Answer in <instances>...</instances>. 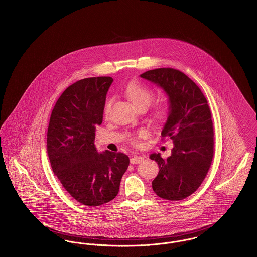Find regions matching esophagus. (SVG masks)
<instances>
[{
	"label": "esophagus",
	"mask_w": 257,
	"mask_h": 257,
	"mask_svg": "<svg viewBox=\"0 0 257 257\" xmlns=\"http://www.w3.org/2000/svg\"><path fill=\"white\" fill-rule=\"evenodd\" d=\"M144 161V157H142V156H138V155H134L131 159H130V163L132 164V165H136V164H140V163H142Z\"/></svg>",
	"instance_id": "1"
}]
</instances>
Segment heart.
Returning a JSON list of instances; mask_svg holds the SVG:
<instances>
[{"instance_id": "b5f03b06", "label": "heart", "mask_w": 257, "mask_h": 257, "mask_svg": "<svg viewBox=\"0 0 257 257\" xmlns=\"http://www.w3.org/2000/svg\"><path fill=\"white\" fill-rule=\"evenodd\" d=\"M125 93H126V96L132 102V104L137 109L144 108V107L147 108L153 99L152 90L149 89L145 85L137 82H132L128 84L125 88ZM110 106H111V100L109 99L105 104V113L109 112ZM168 114H169V108L165 104L157 105L153 110V116L156 120H164L165 118L168 117ZM147 134L146 130H140L137 134L130 136L129 141L133 146L137 147L140 145V140L142 138H145Z\"/></svg>"}]
</instances>
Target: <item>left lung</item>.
<instances>
[{
    "instance_id": "1",
    "label": "left lung",
    "mask_w": 257,
    "mask_h": 257,
    "mask_svg": "<svg viewBox=\"0 0 257 257\" xmlns=\"http://www.w3.org/2000/svg\"><path fill=\"white\" fill-rule=\"evenodd\" d=\"M141 77L161 86L169 96L170 112L161 135L174 145L167 159L159 153L150 155L160 169L152 189L162 198L181 200L199 188L214 157V128L207 99L193 80L177 69L157 68Z\"/></svg>"
}]
</instances>
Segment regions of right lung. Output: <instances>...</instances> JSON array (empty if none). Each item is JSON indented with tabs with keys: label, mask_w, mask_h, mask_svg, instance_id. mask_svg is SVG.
Listing matches in <instances>:
<instances>
[{
	"label": "right lung",
	"mask_w": 257,
	"mask_h": 257,
	"mask_svg": "<svg viewBox=\"0 0 257 257\" xmlns=\"http://www.w3.org/2000/svg\"><path fill=\"white\" fill-rule=\"evenodd\" d=\"M111 77L86 78L68 86L50 117L47 152L52 170L66 192L86 206H99L117 196L129 166L124 153L94 146L96 125L103 120Z\"/></svg>",
	"instance_id": "obj_1"
}]
</instances>
